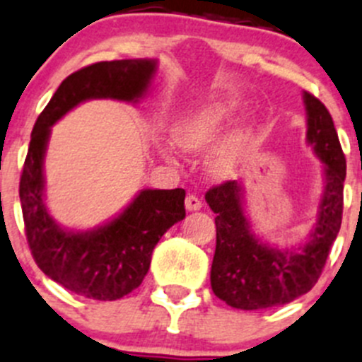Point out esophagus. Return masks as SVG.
<instances>
[{"mask_svg":"<svg viewBox=\"0 0 362 362\" xmlns=\"http://www.w3.org/2000/svg\"><path fill=\"white\" fill-rule=\"evenodd\" d=\"M185 209H187V211H200L202 209L200 198L194 197V194H189V197L185 198Z\"/></svg>","mask_w":362,"mask_h":362,"instance_id":"34e87169","label":"esophagus"}]
</instances>
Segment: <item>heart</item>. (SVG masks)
Returning <instances> with one entry per match:
<instances>
[{
    "label": "heart",
    "mask_w": 362,
    "mask_h": 362,
    "mask_svg": "<svg viewBox=\"0 0 362 362\" xmlns=\"http://www.w3.org/2000/svg\"><path fill=\"white\" fill-rule=\"evenodd\" d=\"M235 117V103L216 101L207 107L191 109L178 117L171 128V137L185 151H202L211 146ZM248 132H234L212 150L207 170L214 178L225 180L234 177L248 148Z\"/></svg>",
    "instance_id": "heart-1"
}]
</instances>
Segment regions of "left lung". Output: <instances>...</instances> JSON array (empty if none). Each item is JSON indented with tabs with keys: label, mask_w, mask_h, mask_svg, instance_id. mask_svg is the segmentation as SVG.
I'll return each mask as SVG.
<instances>
[{
	"label": "left lung",
	"mask_w": 362,
	"mask_h": 362,
	"mask_svg": "<svg viewBox=\"0 0 362 362\" xmlns=\"http://www.w3.org/2000/svg\"><path fill=\"white\" fill-rule=\"evenodd\" d=\"M303 103L307 144L323 164V194L316 223L303 245L279 248L253 234L245 214V189L238 180L216 185L205 194L216 214L212 291L235 309H269L310 291L325 268L341 228L346 160L325 105L309 93H303Z\"/></svg>",
	"instance_id": "obj_1"
}]
</instances>
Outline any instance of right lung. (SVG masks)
Masks as SVG:
<instances>
[{
    "instance_id": "right-lung-1",
    "label": "right lung",
    "mask_w": 362,
    "mask_h": 362,
    "mask_svg": "<svg viewBox=\"0 0 362 362\" xmlns=\"http://www.w3.org/2000/svg\"><path fill=\"white\" fill-rule=\"evenodd\" d=\"M157 60L98 62L69 74L37 117L19 182L26 239L44 275L93 300H117L139 288L158 239L185 218L184 189H143L116 218L93 230L62 228L44 202V155L52 127L76 105L110 98L137 103Z\"/></svg>"
}]
</instances>
